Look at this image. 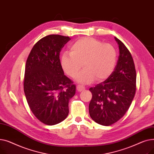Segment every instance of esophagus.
<instances>
[{"label":"esophagus","instance_id":"esophagus-1","mask_svg":"<svg viewBox=\"0 0 154 154\" xmlns=\"http://www.w3.org/2000/svg\"><path fill=\"white\" fill-rule=\"evenodd\" d=\"M85 90V87L82 85H77V91L78 92H81Z\"/></svg>","mask_w":154,"mask_h":154}]
</instances>
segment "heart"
Segmentation results:
<instances>
[{
    "label": "heart",
    "mask_w": 154,
    "mask_h": 154,
    "mask_svg": "<svg viewBox=\"0 0 154 154\" xmlns=\"http://www.w3.org/2000/svg\"><path fill=\"white\" fill-rule=\"evenodd\" d=\"M118 59L116 48L110 44L91 37H83L73 44L69 53L62 55L60 65L64 72L75 78L82 64L84 70L77 78V82L87 84L107 79L114 71Z\"/></svg>",
    "instance_id": "1"
}]
</instances>
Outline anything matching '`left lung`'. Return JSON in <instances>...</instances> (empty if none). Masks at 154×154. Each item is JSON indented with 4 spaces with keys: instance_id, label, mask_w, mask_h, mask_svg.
Segmentation results:
<instances>
[{
    "instance_id": "obj_1",
    "label": "left lung",
    "mask_w": 154,
    "mask_h": 154,
    "mask_svg": "<svg viewBox=\"0 0 154 154\" xmlns=\"http://www.w3.org/2000/svg\"><path fill=\"white\" fill-rule=\"evenodd\" d=\"M119 56L114 72L105 81L91 87L88 106L95 122L109 126L122 118L130 107L136 90V71L131 54L117 37Z\"/></svg>"
}]
</instances>
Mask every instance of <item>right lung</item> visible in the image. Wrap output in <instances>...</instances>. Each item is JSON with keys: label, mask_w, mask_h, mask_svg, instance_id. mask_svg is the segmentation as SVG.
<instances>
[{"label": "right lung", "mask_w": 154, "mask_h": 154, "mask_svg": "<svg viewBox=\"0 0 154 154\" xmlns=\"http://www.w3.org/2000/svg\"><path fill=\"white\" fill-rule=\"evenodd\" d=\"M70 38L49 35L34 45L27 58L23 89L29 106L40 122L57 124L69 114V100L76 87L64 75L60 52Z\"/></svg>", "instance_id": "1"}]
</instances>
